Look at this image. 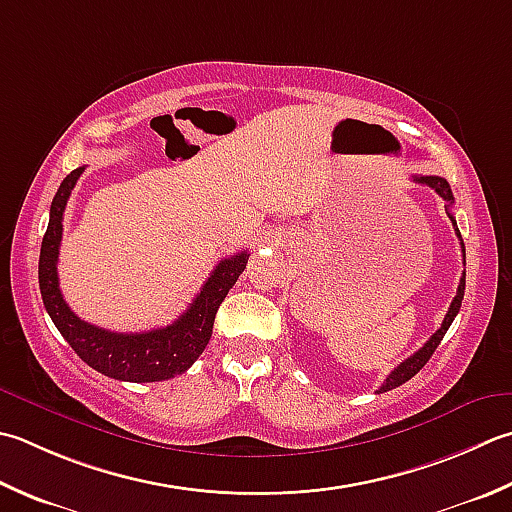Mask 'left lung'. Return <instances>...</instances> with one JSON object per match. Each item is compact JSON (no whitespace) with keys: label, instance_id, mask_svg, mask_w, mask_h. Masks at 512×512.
<instances>
[{"label":"left lung","instance_id":"obj_1","mask_svg":"<svg viewBox=\"0 0 512 512\" xmlns=\"http://www.w3.org/2000/svg\"><path fill=\"white\" fill-rule=\"evenodd\" d=\"M413 182H417V184H424V186H430L435 190V193L444 199V202H448V206H453V202H455V197H453V190H450V186H448V182L444 177H437V175H415L413 177ZM448 217H450V222L453 224H457L455 222V217L448 213ZM457 237H462L459 235V230H457ZM462 253H464V266H466V248H464V242H462ZM464 290H466V270H464V275H462V279H459V286H457V295H455V299H453V304H450V308H448V313H446V317H444V322H442V328H437V333L428 339V342L417 350L415 355H410L408 359H404L402 364H399L393 373H390L388 377H386V382L382 384V388L377 390V393H386V390H393V388H397V386H402V384H406L410 377H415L419 370H422L424 366H426V362L430 357H433V353H435V348L439 346V342H442L444 339V335H446V330L450 328V324H453V319L457 317V313H459V308H462V299H464Z\"/></svg>","mask_w":512,"mask_h":512}]
</instances>
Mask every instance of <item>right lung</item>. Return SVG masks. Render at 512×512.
Returning a JSON list of instances; mask_svg holds the SVG:
<instances>
[{
	"mask_svg": "<svg viewBox=\"0 0 512 512\" xmlns=\"http://www.w3.org/2000/svg\"><path fill=\"white\" fill-rule=\"evenodd\" d=\"M82 173L84 166H79L66 175L53 197V204H50L48 228L42 239V253H39V290H42L48 315L70 348L97 373L135 384L162 382V379L182 375L204 353L208 339L213 335L217 308L224 302L228 290L235 286L237 277L244 273L248 253L242 250V253L222 259L193 299V304L170 326L148 330V333H113V330L88 324L64 302L57 277L64 210Z\"/></svg>",
	"mask_w": 512,
	"mask_h": 512,
	"instance_id": "right-lung-1",
	"label": "right lung"
}]
</instances>
